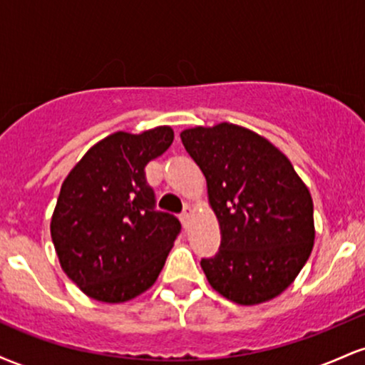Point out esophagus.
I'll return each instance as SVG.
<instances>
[{
	"label": "esophagus",
	"mask_w": 365,
	"mask_h": 365,
	"mask_svg": "<svg viewBox=\"0 0 365 365\" xmlns=\"http://www.w3.org/2000/svg\"><path fill=\"white\" fill-rule=\"evenodd\" d=\"M190 215H192V209H190V206H185V207H183L182 215H180V220H182V223H183V225H187V223H188V217H190Z\"/></svg>",
	"instance_id": "1"
}]
</instances>
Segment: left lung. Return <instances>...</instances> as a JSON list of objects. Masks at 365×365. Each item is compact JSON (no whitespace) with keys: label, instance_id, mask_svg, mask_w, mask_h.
Here are the masks:
<instances>
[{"label":"left lung","instance_id":"left-lung-1","mask_svg":"<svg viewBox=\"0 0 365 365\" xmlns=\"http://www.w3.org/2000/svg\"><path fill=\"white\" fill-rule=\"evenodd\" d=\"M207 182L221 230L207 282L232 302L255 305L290 287L314 245V206L292 163L257 133L233 123L180 133Z\"/></svg>","mask_w":365,"mask_h":365}]
</instances>
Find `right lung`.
I'll return each instance as SVG.
<instances>
[{
  "label": "right lung",
  "instance_id": "add662e5",
  "mask_svg": "<svg viewBox=\"0 0 365 365\" xmlns=\"http://www.w3.org/2000/svg\"><path fill=\"white\" fill-rule=\"evenodd\" d=\"M173 142V130L116 132L87 150L63 182L51 238L63 271L91 299L120 304L154 284L178 217L158 211L145 165Z\"/></svg>",
  "mask_w": 365,
  "mask_h": 365
}]
</instances>
